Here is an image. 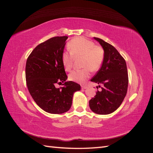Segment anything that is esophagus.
Instances as JSON below:
<instances>
[{"mask_svg": "<svg viewBox=\"0 0 153 153\" xmlns=\"http://www.w3.org/2000/svg\"><path fill=\"white\" fill-rule=\"evenodd\" d=\"M81 87H82V89H85L87 86V85H82Z\"/></svg>", "mask_w": 153, "mask_h": 153, "instance_id": "esophagus-1", "label": "esophagus"}]
</instances>
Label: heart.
<instances>
[{
  "instance_id": "obj_1",
  "label": "heart",
  "mask_w": 153,
  "mask_h": 153,
  "mask_svg": "<svg viewBox=\"0 0 153 153\" xmlns=\"http://www.w3.org/2000/svg\"><path fill=\"white\" fill-rule=\"evenodd\" d=\"M70 53L64 52L62 56V65L68 71L73 66V57H82V67L80 70H73L69 74V79L76 82L84 83L92 71L99 70L104 61L105 52L103 48L94 45L93 41L83 37L72 39L68 45Z\"/></svg>"
}]
</instances>
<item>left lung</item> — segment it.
I'll list each match as a JSON object with an SVG mask.
<instances>
[{
	"mask_svg": "<svg viewBox=\"0 0 153 153\" xmlns=\"http://www.w3.org/2000/svg\"><path fill=\"white\" fill-rule=\"evenodd\" d=\"M94 39L103 47L105 58L100 69L91 81L102 84L103 87H101V91H97L96 96L89 101V106L97 114L106 115L116 110L126 95L127 66L124 59L112 45L101 39Z\"/></svg>",
	"mask_w": 153,
	"mask_h": 153,
	"instance_id": "1",
	"label": "left lung"
}]
</instances>
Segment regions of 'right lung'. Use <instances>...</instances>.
<instances>
[{
    "instance_id": "1",
    "label": "right lung",
    "mask_w": 153,
    "mask_h": 153,
    "mask_svg": "<svg viewBox=\"0 0 153 153\" xmlns=\"http://www.w3.org/2000/svg\"><path fill=\"white\" fill-rule=\"evenodd\" d=\"M68 38L53 37L38 45L27 60V88L36 104L50 114L66 112L71 106L74 92L80 90L77 83L66 81L62 56ZM62 82L64 87H55Z\"/></svg>"
}]
</instances>
